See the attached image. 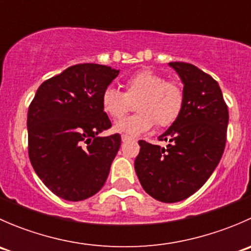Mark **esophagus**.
<instances>
[{
    "label": "esophagus",
    "mask_w": 251,
    "mask_h": 251,
    "mask_svg": "<svg viewBox=\"0 0 251 251\" xmlns=\"http://www.w3.org/2000/svg\"><path fill=\"white\" fill-rule=\"evenodd\" d=\"M130 140H131V137H128V136H126V135L121 136V141H123V142H127V141H130Z\"/></svg>",
    "instance_id": "esophagus-1"
}]
</instances>
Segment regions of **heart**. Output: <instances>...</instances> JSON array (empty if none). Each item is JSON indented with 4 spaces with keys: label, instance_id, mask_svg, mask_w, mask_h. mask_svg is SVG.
Wrapping results in <instances>:
<instances>
[{
    "label": "heart",
    "instance_id": "b5f03b06",
    "mask_svg": "<svg viewBox=\"0 0 251 251\" xmlns=\"http://www.w3.org/2000/svg\"><path fill=\"white\" fill-rule=\"evenodd\" d=\"M125 93L108 87L102 93V109L114 120H120L136 102L135 115L119 121L114 126L116 132L138 136L154 125L169 127L181 115L184 104V92L176 81H165L151 70H141L125 82Z\"/></svg>",
    "mask_w": 251,
    "mask_h": 251
}]
</instances>
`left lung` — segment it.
I'll list each match as a JSON object with an SVG mask.
<instances>
[{
	"instance_id": "1",
	"label": "left lung",
	"mask_w": 251,
	"mask_h": 251,
	"mask_svg": "<svg viewBox=\"0 0 251 251\" xmlns=\"http://www.w3.org/2000/svg\"><path fill=\"white\" fill-rule=\"evenodd\" d=\"M183 83L181 115L159 136L168 146L140 141L135 170L144 191L163 203L196 193L219 165L226 146L228 109L217 81L196 65L169 63Z\"/></svg>"
}]
</instances>
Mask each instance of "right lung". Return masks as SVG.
Returning <instances> with one entry per match:
<instances>
[{"instance_id": "right-lung-1", "label": "right lung", "mask_w": 251, "mask_h": 251, "mask_svg": "<svg viewBox=\"0 0 251 251\" xmlns=\"http://www.w3.org/2000/svg\"><path fill=\"white\" fill-rule=\"evenodd\" d=\"M119 70L93 63L69 67L41 83L27 110L29 158L55 196L80 201L104 186L121 144L102 109V93Z\"/></svg>"}]
</instances>
